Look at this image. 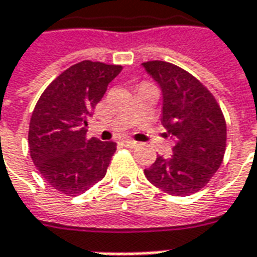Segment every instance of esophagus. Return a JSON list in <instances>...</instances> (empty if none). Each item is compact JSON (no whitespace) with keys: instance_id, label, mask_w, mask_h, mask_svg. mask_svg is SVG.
<instances>
[{"instance_id":"34e87169","label":"esophagus","mask_w":257,"mask_h":257,"mask_svg":"<svg viewBox=\"0 0 257 257\" xmlns=\"http://www.w3.org/2000/svg\"><path fill=\"white\" fill-rule=\"evenodd\" d=\"M122 145L126 146V148H136V146H138V142L132 141V139H125V141H122Z\"/></svg>"}]
</instances>
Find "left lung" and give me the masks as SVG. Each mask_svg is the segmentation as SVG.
Instances as JSON below:
<instances>
[{"label": "left lung", "mask_w": 257, "mask_h": 257, "mask_svg": "<svg viewBox=\"0 0 257 257\" xmlns=\"http://www.w3.org/2000/svg\"><path fill=\"white\" fill-rule=\"evenodd\" d=\"M142 67L160 87L162 123L176 142L172 156H158L145 176L167 194H194L222 163L226 146L222 111L214 95L179 66L153 60Z\"/></svg>", "instance_id": "1"}]
</instances>
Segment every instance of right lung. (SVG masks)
I'll list each match as a JSON object with an SVG mask.
<instances>
[{"mask_svg":"<svg viewBox=\"0 0 257 257\" xmlns=\"http://www.w3.org/2000/svg\"><path fill=\"white\" fill-rule=\"evenodd\" d=\"M122 66L84 60L43 91L29 123L31 158L42 177L63 194H81L104 179L115 142L87 139L88 118Z\"/></svg>","mask_w":257,"mask_h":257,"instance_id":"right-lung-1","label":"right lung"}]
</instances>
